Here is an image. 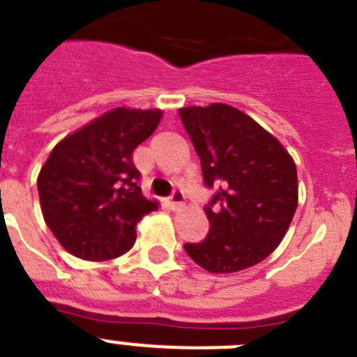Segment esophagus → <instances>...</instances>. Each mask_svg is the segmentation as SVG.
<instances>
[{"label": "esophagus", "mask_w": 357, "mask_h": 357, "mask_svg": "<svg viewBox=\"0 0 357 357\" xmlns=\"http://www.w3.org/2000/svg\"><path fill=\"white\" fill-rule=\"evenodd\" d=\"M169 205L172 211H181L185 206V194L181 190H174L169 199Z\"/></svg>", "instance_id": "esophagus-1"}]
</instances>
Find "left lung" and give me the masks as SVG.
Returning <instances> with one entry per match:
<instances>
[{
  "label": "left lung",
  "mask_w": 357,
  "mask_h": 357,
  "mask_svg": "<svg viewBox=\"0 0 357 357\" xmlns=\"http://www.w3.org/2000/svg\"><path fill=\"white\" fill-rule=\"evenodd\" d=\"M203 181L215 187L205 206L211 223L202 243L185 250L205 271L232 274L271 256L298 208V170L278 137L225 103L179 109Z\"/></svg>",
  "instance_id": "1"
}]
</instances>
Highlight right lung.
<instances>
[{"instance_id": "obj_1", "label": "right lung", "mask_w": 357, "mask_h": 357, "mask_svg": "<svg viewBox=\"0 0 357 357\" xmlns=\"http://www.w3.org/2000/svg\"><path fill=\"white\" fill-rule=\"evenodd\" d=\"M163 110L118 107L65 136L38 176L43 220L67 252L85 261L125 254L136 225L160 203L137 187L132 152Z\"/></svg>"}]
</instances>
